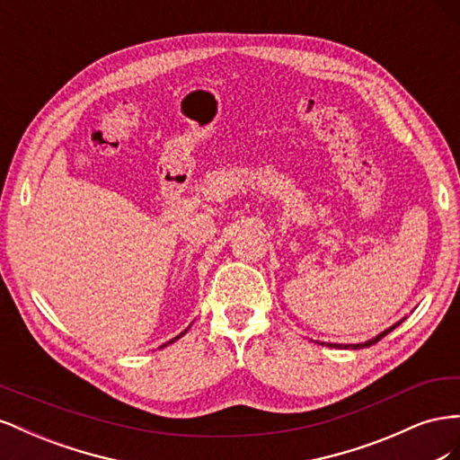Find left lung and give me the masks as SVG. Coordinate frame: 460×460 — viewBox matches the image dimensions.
Here are the masks:
<instances>
[{
	"instance_id": "left-lung-1",
	"label": "left lung",
	"mask_w": 460,
	"mask_h": 460,
	"mask_svg": "<svg viewBox=\"0 0 460 460\" xmlns=\"http://www.w3.org/2000/svg\"><path fill=\"white\" fill-rule=\"evenodd\" d=\"M402 320H405V318H401L399 323H395L394 326H389L387 330L380 332L378 336L372 338V340H368V341H365V343H326V341H320V345H326V347H336V349H365V347H370V345H374V343H378V341H380L384 336H387L389 332L395 330V328H397V326L402 323ZM316 343H318V341H316Z\"/></svg>"
}]
</instances>
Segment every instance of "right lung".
<instances>
[{"mask_svg": "<svg viewBox=\"0 0 460 460\" xmlns=\"http://www.w3.org/2000/svg\"><path fill=\"white\" fill-rule=\"evenodd\" d=\"M190 326H191V324H190ZM190 326H188V328H186V330H184V332H182V333H178V336H176V338H172V340H171V341H166V343H163V345H161V347H166V345H171V343H174V341H176V340H180V338H182V336H184V333H186V332H188V330H190Z\"/></svg>", "mask_w": 460, "mask_h": 460, "instance_id": "obj_1", "label": "right lung"}]
</instances>
